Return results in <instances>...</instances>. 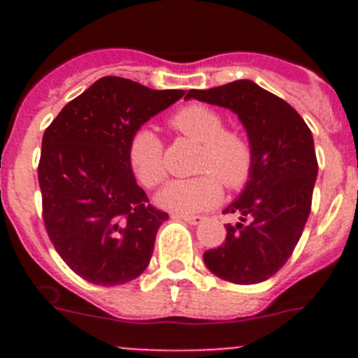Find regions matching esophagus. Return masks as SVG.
<instances>
[{
  "mask_svg": "<svg viewBox=\"0 0 358 358\" xmlns=\"http://www.w3.org/2000/svg\"><path fill=\"white\" fill-rule=\"evenodd\" d=\"M177 218H182L185 222L192 224V226H197L204 220V217H201V215H177Z\"/></svg>",
  "mask_w": 358,
  "mask_h": 358,
  "instance_id": "34e87169",
  "label": "esophagus"
}]
</instances>
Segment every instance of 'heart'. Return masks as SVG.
I'll use <instances>...</instances> for the list:
<instances>
[{"instance_id": "obj_1", "label": "heart", "mask_w": 358, "mask_h": 358, "mask_svg": "<svg viewBox=\"0 0 358 358\" xmlns=\"http://www.w3.org/2000/svg\"><path fill=\"white\" fill-rule=\"evenodd\" d=\"M170 125L202 145L197 163L201 176L169 182L157 195L161 208L181 215L211 210L222 199V185L236 189L249 181L255 164L251 141L242 132L226 129V120L220 113L202 103H189L173 113ZM127 161L145 188H156L166 179L163 143L150 129L140 127L132 132Z\"/></svg>"}]
</instances>
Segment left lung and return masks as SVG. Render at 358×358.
I'll return each mask as SVG.
<instances>
[{
	"label": "left lung",
	"instance_id": "left-lung-1",
	"mask_svg": "<svg viewBox=\"0 0 358 358\" xmlns=\"http://www.w3.org/2000/svg\"><path fill=\"white\" fill-rule=\"evenodd\" d=\"M186 98L236 113L255 152L249 182L224 210L240 215V222L227 224L226 242L204 252V264L238 285L268 280L294 252L312 210L317 177L312 132L292 106L251 80L189 90Z\"/></svg>",
	"mask_w": 358,
	"mask_h": 358
}]
</instances>
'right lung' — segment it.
Segmentation results:
<instances>
[{
	"instance_id": "add662e5",
	"label": "right lung",
	"mask_w": 358,
	"mask_h": 358,
	"mask_svg": "<svg viewBox=\"0 0 358 358\" xmlns=\"http://www.w3.org/2000/svg\"><path fill=\"white\" fill-rule=\"evenodd\" d=\"M185 94L122 77L98 78L44 131L43 220L73 273L115 287L140 276L169 213L148 204L127 161L132 132Z\"/></svg>"
}]
</instances>
